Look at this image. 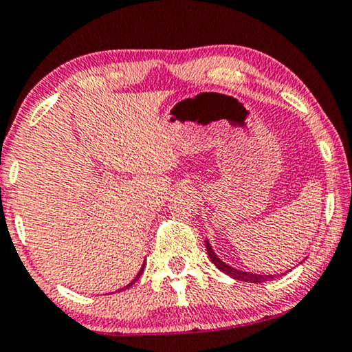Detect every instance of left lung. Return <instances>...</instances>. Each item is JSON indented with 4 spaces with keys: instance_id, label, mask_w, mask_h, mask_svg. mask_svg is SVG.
<instances>
[{
    "instance_id": "1",
    "label": "left lung",
    "mask_w": 352,
    "mask_h": 352,
    "mask_svg": "<svg viewBox=\"0 0 352 352\" xmlns=\"http://www.w3.org/2000/svg\"><path fill=\"white\" fill-rule=\"evenodd\" d=\"M204 243H206V252H208L209 258H211L212 263H214L217 268L222 271V273H226L228 276H230V278L237 279V281H245V283H255V284H258V283L273 281V279L281 278V276L284 274V273L278 274V276H274V274H256V273H247V271L235 270V268H232V266H229L228 263H224V261H222L221 258L216 255L214 250H212V247L209 245L208 240H204Z\"/></svg>"
}]
</instances>
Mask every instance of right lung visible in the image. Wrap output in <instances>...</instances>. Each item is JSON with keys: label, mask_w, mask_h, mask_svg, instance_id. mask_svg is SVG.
<instances>
[{"label": "right lung", "mask_w": 352, "mask_h": 352, "mask_svg": "<svg viewBox=\"0 0 352 352\" xmlns=\"http://www.w3.org/2000/svg\"><path fill=\"white\" fill-rule=\"evenodd\" d=\"M143 271H144V265H143V266H141L140 273H138V274H136V278H135V279H133V281H131L130 284H128V286H124L123 289H128V287H131V286H133V284H135V283L138 281V279H140V278H141V274H143ZM123 289H120V291H123Z\"/></svg>", "instance_id": "obj_1"}]
</instances>
